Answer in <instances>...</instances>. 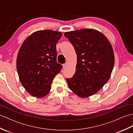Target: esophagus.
I'll return each mask as SVG.
<instances>
[{
	"mask_svg": "<svg viewBox=\"0 0 133 133\" xmlns=\"http://www.w3.org/2000/svg\"><path fill=\"white\" fill-rule=\"evenodd\" d=\"M67 63H64V64H63V69H66V67H67Z\"/></svg>",
	"mask_w": 133,
	"mask_h": 133,
	"instance_id": "esophagus-1",
	"label": "esophagus"
}]
</instances>
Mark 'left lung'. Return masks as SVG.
Masks as SVG:
<instances>
[{
  "label": "left lung",
  "mask_w": 133,
  "mask_h": 133,
  "mask_svg": "<svg viewBox=\"0 0 133 133\" xmlns=\"http://www.w3.org/2000/svg\"><path fill=\"white\" fill-rule=\"evenodd\" d=\"M77 55L74 75L67 78L70 89L86 98L102 88L111 76L114 64L113 50L102 33L94 29H82L64 33Z\"/></svg>",
  "instance_id": "obj_1"
}]
</instances>
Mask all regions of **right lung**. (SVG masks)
Returning a JSON list of instances; mask_svg holds the SVG:
<instances>
[{
    "label": "right lung",
    "mask_w": 133,
    "mask_h": 133,
    "mask_svg": "<svg viewBox=\"0 0 133 133\" xmlns=\"http://www.w3.org/2000/svg\"><path fill=\"white\" fill-rule=\"evenodd\" d=\"M62 34L55 31H38L22 45L16 59L20 81L33 97L42 98L50 91L55 75L62 66L56 61V44Z\"/></svg>",
    "instance_id": "add662e5"
}]
</instances>
